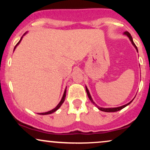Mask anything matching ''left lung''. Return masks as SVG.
<instances>
[{
  "instance_id": "obj_1",
  "label": "left lung",
  "mask_w": 150,
  "mask_h": 150,
  "mask_svg": "<svg viewBox=\"0 0 150 150\" xmlns=\"http://www.w3.org/2000/svg\"><path fill=\"white\" fill-rule=\"evenodd\" d=\"M124 34H125V35H126L127 37H128L129 38V39H130V42H131V43L132 44V45L134 46V47L135 48L136 50H137V52H138V50H137V46H135V43L133 42V40H132V37H131V35H130V34L128 32H124ZM86 92H87V95H88L89 99H90V101H92V102H93V103H94V101H93V100H92V97H91L90 94H89V92L88 89L87 88V87H86ZM132 100L131 101H130V102H129V103H128V104H125V105H123V106H119V107H116V108H101V107H99V106H97V105H96V106H97V107L98 108H99V109L100 110V111H105V112H116V111H120V110H121L122 108H125V106H128V105L130 104V103L132 102Z\"/></svg>"
}]
</instances>
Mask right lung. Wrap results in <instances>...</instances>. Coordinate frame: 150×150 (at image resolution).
Returning a JSON list of instances; mask_svg holds the SVG:
<instances>
[{"label":"right lung","mask_w":150,"mask_h":150,"mask_svg":"<svg viewBox=\"0 0 150 150\" xmlns=\"http://www.w3.org/2000/svg\"><path fill=\"white\" fill-rule=\"evenodd\" d=\"M26 33H27V32H26ZM26 33L24 34V35H25ZM24 35H23V36H24ZM23 36H22V37H21V39H20V40L19 41V42L18 43V44H17V45L15 46V48H14V50L15 49V48H16V46H18L19 44H20V42H21V40H22V37H23ZM65 95H66V89H65V92H64V93H63V97H62V99H61V101H60V102H59V104H58L57 105V106H56V108H53V109L51 110V111H48V112H45V113H38V114H40V115H47V114H51V113H53V112H55V111H57V110L58 109V108H59L60 107H61V106L62 104H63V103L64 102V101H65Z\"/></svg>","instance_id":"right-lung-1"}]
</instances>
